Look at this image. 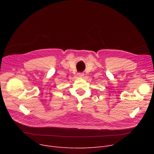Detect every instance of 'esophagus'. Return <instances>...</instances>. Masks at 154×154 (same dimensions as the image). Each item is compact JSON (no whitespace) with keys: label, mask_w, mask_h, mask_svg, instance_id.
Instances as JSON below:
<instances>
[{"label":"esophagus","mask_w":154,"mask_h":154,"mask_svg":"<svg viewBox=\"0 0 154 154\" xmlns=\"http://www.w3.org/2000/svg\"><path fill=\"white\" fill-rule=\"evenodd\" d=\"M77 75H78V77H79L82 78V77H84V74H83V73H78Z\"/></svg>","instance_id":"1"}]
</instances>
